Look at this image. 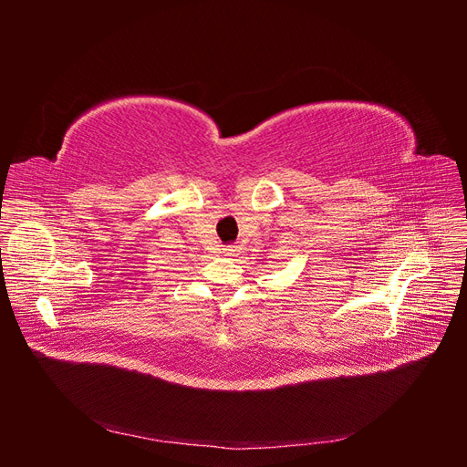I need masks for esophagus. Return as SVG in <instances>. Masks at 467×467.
<instances>
[{
	"mask_svg": "<svg viewBox=\"0 0 467 467\" xmlns=\"http://www.w3.org/2000/svg\"><path fill=\"white\" fill-rule=\"evenodd\" d=\"M237 251H239V247H237V245L225 247V249H223V255H225V257H235V255H237Z\"/></svg>",
	"mask_w": 467,
	"mask_h": 467,
	"instance_id": "34e87169",
	"label": "esophagus"
}]
</instances>
